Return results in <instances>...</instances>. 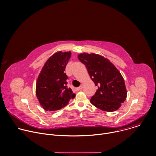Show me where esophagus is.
Here are the masks:
<instances>
[{
  "mask_svg": "<svg viewBox=\"0 0 156 156\" xmlns=\"http://www.w3.org/2000/svg\"><path fill=\"white\" fill-rule=\"evenodd\" d=\"M82 88H83V85H80L79 87H76V88L75 89V90H76V91H78L81 90Z\"/></svg>",
  "mask_w": 156,
  "mask_h": 156,
  "instance_id": "34e87169",
  "label": "esophagus"
}]
</instances>
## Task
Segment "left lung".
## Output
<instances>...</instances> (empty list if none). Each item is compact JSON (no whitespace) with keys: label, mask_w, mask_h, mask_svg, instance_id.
<instances>
[{"label":"left lung","mask_w":156,"mask_h":156,"mask_svg":"<svg viewBox=\"0 0 156 156\" xmlns=\"http://www.w3.org/2000/svg\"><path fill=\"white\" fill-rule=\"evenodd\" d=\"M78 58L86 66L91 78L98 87L91 98V103L106 112L119 109L127 95L120 72L108 59L98 54L83 53Z\"/></svg>","instance_id":"1"}]
</instances>
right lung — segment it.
Masks as SVG:
<instances>
[{
  "label": "right lung",
  "instance_id": "right-lung-1",
  "mask_svg": "<svg viewBox=\"0 0 156 156\" xmlns=\"http://www.w3.org/2000/svg\"><path fill=\"white\" fill-rule=\"evenodd\" d=\"M71 54L70 52H57L42 69L36 83V94L44 110H60L75 97L71 88L66 86L69 77L64 72Z\"/></svg>",
  "mask_w": 156,
  "mask_h": 156
}]
</instances>
